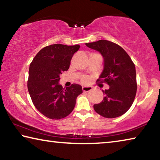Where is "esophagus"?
I'll return each mask as SVG.
<instances>
[{
  "label": "esophagus",
  "instance_id": "1",
  "mask_svg": "<svg viewBox=\"0 0 160 160\" xmlns=\"http://www.w3.org/2000/svg\"><path fill=\"white\" fill-rule=\"evenodd\" d=\"M92 90V87L91 86H83L82 87V90L84 92H89Z\"/></svg>",
  "mask_w": 160,
  "mask_h": 160
}]
</instances>
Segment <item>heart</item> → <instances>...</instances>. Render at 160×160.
Segmentation results:
<instances>
[{
	"label": "heart",
	"instance_id": "obj_1",
	"mask_svg": "<svg viewBox=\"0 0 160 160\" xmlns=\"http://www.w3.org/2000/svg\"><path fill=\"white\" fill-rule=\"evenodd\" d=\"M82 80H83V82H87V81L88 80V78H84Z\"/></svg>",
	"mask_w": 160,
	"mask_h": 160
}]
</instances>
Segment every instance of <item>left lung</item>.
I'll list each match as a JSON object with an SVG mask.
<instances>
[{
	"label": "left lung",
	"instance_id": "left-lung-1",
	"mask_svg": "<svg viewBox=\"0 0 160 160\" xmlns=\"http://www.w3.org/2000/svg\"><path fill=\"white\" fill-rule=\"evenodd\" d=\"M104 58V69L97 81L107 82L102 90L104 99L94 104L95 112L105 118H116L125 113L133 103L137 91L136 72L131 58L120 46L107 40L86 43Z\"/></svg>",
	"mask_w": 160,
	"mask_h": 160
}]
</instances>
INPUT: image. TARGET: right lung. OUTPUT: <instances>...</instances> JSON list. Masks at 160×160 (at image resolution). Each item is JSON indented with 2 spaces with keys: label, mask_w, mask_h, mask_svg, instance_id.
I'll list each match as a JSON object with an SVG mask.
<instances>
[{
  "label": "right lung",
  "mask_w": 160,
  "mask_h": 160,
  "mask_svg": "<svg viewBox=\"0 0 160 160\" xmlns=\"http://www.w3.org/2000/svg\"><path fill=\"white\" fill-rule=\"evenodd\" d=\"M80 45L56 44L40 50L29 66L28 88L34 107L46 117L61 119L72 112L82 87L72 84L66 89L58 83L62 72L68 70Z\"/></svg>",
  "instance_id": "1"
}]
</instances>
